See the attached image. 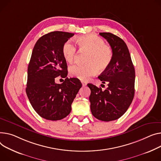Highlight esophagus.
<instances>
[{
    "label": "esophagus",
    "instance_id": "34e87169",
    "mask_svg": "<svg viewBox=\"0 0 161 161\" xmlns=\"http://www.w3.org/2000/svg\"><path fill=\"white\" fill-rule=\"evenodd\" d=\"M81 83H82V85H83V86H86V85H87V83L85 82V81H81Z\"/></svg>",
    "mask_w": 161,
    "mask_h": 161
}]
</instances>
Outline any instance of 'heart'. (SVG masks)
Listing matches in <instances>:
<instances>
[{
	"mask_svg": "<svg viewBox=\"0 0 161 161\" xmlns=\"http://www.w3.org/2000/svg\"><path fill=\"white\" fill-rule=\"evenodd\" d=\"M81 50L89 53L85 65H75L69 67V73L72 76L82 81L87 80L94 76L98 70L103 71L108 69L113 59V50L101 37L89 34L76 39ZM63 56L67 62H72L76 55V48L70 41H67L62 48Z\"/></svg>",
	"mask_w": 161,
	"mask_h": 161,
	"instance_id": "b5f03b06",
	"label": "heart"
}]
</instances>
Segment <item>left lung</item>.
Listing matches in <instances>:
<instances>
[{"label": "left lung", "mask_w": 161, "mask_h": 161, "mask_svg": "<svg viewBox=\"0 0 161 161\" xmlns=\"http://www.w3.org/2000/svg\"><path fill=\"white\" fill-rule=\"evenodd\" d=\"M100 35L108 41L113 53L109 67L98 76L108 87L103 91L92 83L87 86L91 91L89 101L92 115L109 122L119 119L130 106L135 94V72L125 42L109 32Z\"/></svg>", "instance_id": "obj_1"}]
</instances>
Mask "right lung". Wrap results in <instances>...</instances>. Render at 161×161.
Returning <instances> with one entry per match:
<instances>
[{
	"label": "right lung",
	"mask_w": 161,
	"mask_h": 161,
	"mask_svg": "<svg viewBox=\"0 0 161 161\" xmlns=\"http://www.w3.org/2000/svg\"><path fill=\"white\" fill-rule=\"evenodd\" d=\"M72 33L52 31L41 37L34 47L28 67L26 92L36 113L48 120H59L71 111V104L82 85L69 78L67 65L62 53L63 45ZM65 78L61 84L55 78Z\"/></svg>",
	"instance_id": "right-lung-1"
}]
</instances>
